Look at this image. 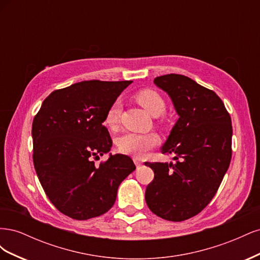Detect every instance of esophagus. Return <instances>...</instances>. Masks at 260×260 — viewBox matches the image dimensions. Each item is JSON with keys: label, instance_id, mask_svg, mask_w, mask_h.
<instances>
[{"label": "esophagus", "instance_id": "1", "mask_svg": "<svg viewBox=\"0 0 260 260\" xmlns=\"http://www.w3.org/2000/svg\"><path fill=\"white\" fill-rule=\"evenodd\" d=\"M133 161H135V164H136V166L139 168V167H141L142 166V161H140L139 159H137V158H135L133 159Z\"/></svg>", "mask_w": 260, "mask_h": 260}]
</instances>
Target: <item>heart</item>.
Returning a JSON list of instances; mask_svg holds the SVG:
<instances>
[{"label": "heart", "instance_id": "b5f03b06", "mask_svg": "<svg viewBox=\"0 0 260 260\" xmlns=\"http://www.w3.org/2000/svg\"><path fill=\"white\" fill-rule=\"evenodd\" d=\"M136 99L138 103L153 117L160 116L166 109V103H165L164 99L159 93L154 90L146 89L140 91L136 95ZM120 113L121 102L117 100L109 106L105 115L104 122L108 128H116ZM157 143H158V137L155 133H125L119 138L118 147H119L120 152L124 154L141 157L144 156L149 149L155 147Z\"/></svg>", "mask_w": 260, "mask_h": 260}]
</instances>
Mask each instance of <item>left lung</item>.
Segmentation results:
<instances>
[{
  "instance_id": "8db88e82",
  "label": "left lung",
  "mask_w": 260,
  "mask_h": 260,
  "mask_svg": "<svg viewBox=\"0 0 260 260\" xmlns=\"http://www.w3.org/2000/svg\"><path fill=\"white\" fill-rule=\"evenodd\" d=\"M154 83L168 94L179 116L160 148L177 162H145L155 175L145 201L158 217L183 221L208 205L229 168L231 118L217 94L191 78L170 74Z\"/></svg>"
}]
</instances>
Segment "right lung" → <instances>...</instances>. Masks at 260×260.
I'll return each mask as SVG.
<instances>
[{"instance_id":"right-lung-1","label":"right lung","mask_w":260,"mask_h":260,"mask_svg":"<svg viewBox=\"0 0 260 260\" xmlns=\"http://www.w3.org/2000/svg\"><path fill=\"white\" fill-rule=\"evenodd\" d=\"M132 81H82L52 92L35 117L34 164L45 194L62 214L86 220L113 207L118 186L136 170L129 156L112 155L99 167L92 157L113 145L105 115Z\"/></svg>"}]
</instances>
